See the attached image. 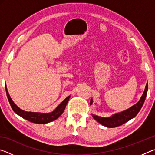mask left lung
Returning <instances> with one entry per match:
<instances>
[{
  "instance_id": "left-lung-1",
  "label": "left lung",
  "mask_w": 155,
  "mask_h": 155,
  "mask_svg": "<svg viewBox=\"0 0 155 155\" xmlns=\"http://www.w3.org/2000/svg\"><path fill=\"white\" fill-rule=\"evenodd\" d=\"M148 82L145 87V90H144L143 93L141 96V98L140 99L137 103L130 108H128L124 111L116 113V114H113L111 116L104 117H101L98 115H96L94 114L92 115V117L94 120H96L97 122L100 124H102L104 127H108V128H115L119 126H121L124 123L129 121L130 120L133 119L135 117L136 115H137L139 111H140L141 107H142L144 101H145L147 91H148ZM93 103V99L91 98L90 101V105H91Z\"/></svg>"
}]
</instances>
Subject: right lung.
<instances>
[{"label": "right lung", "instance_id": "obj_1", "mask_svg": "<svg viewBox=\"0 0 155 155\" xmlns=\"http://www.w3.org/2000/svg\"><path fill=\"white\" fill-rule=\"evenodd\" d=\"M5 90H6L7 98H8V101L9 102L10 105H11L13 111H14L17 115H20V117H22V118L27 120L31 122L35 123V124H47V123L54 121V120L58 118L60 115L63 114V112L64 111L65 107H66V104L70 98V96H68L67 98L64 100V101L56 107L55 109H54V111H52V112L38 113L26 111H24V110L20 109L19 107L14 103V101H12V98L10 97L8 93L7 87H5Z\"/></svg>", "mask_w": 155, "mask_h": 155}]
</instances>
